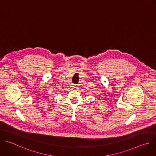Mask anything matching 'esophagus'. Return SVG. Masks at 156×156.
Segmentation results:
<instances>
[{
  "mask_svg": "<svg viewBox=\"0 0 156 156\" xmlns=\"http://www.w3.org/2000/svg\"><path fill=\"white\" fill-rule=\"evenodd\" d=\"M75 88H76V87H75Z\"/></svg>",
  "mask_w": 156,
  "mask_h": 156,
  "instance_id": "1",
  "label": "esophagus"
}]
</instances>
